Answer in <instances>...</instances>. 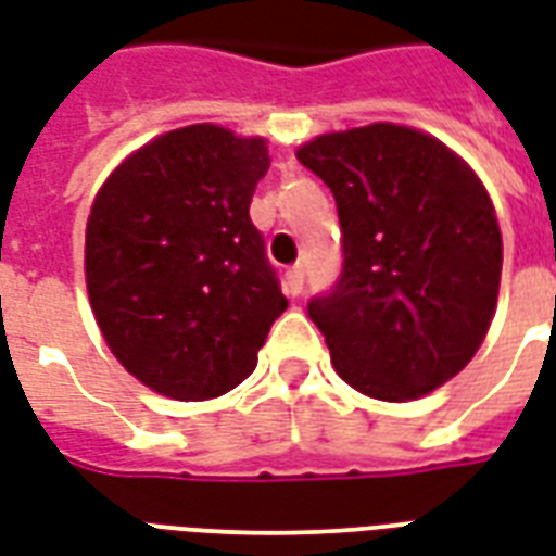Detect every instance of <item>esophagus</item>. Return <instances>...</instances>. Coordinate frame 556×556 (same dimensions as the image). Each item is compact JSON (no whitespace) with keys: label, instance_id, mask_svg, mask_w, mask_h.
<instances>
[{"label":"esophagus","instance_id":"34e87169","mask_svg":"<svg viewBox=\"0 0 556 556\" xmlns=\"http://www.w3.org/2000/svg\"><path fill=\"white\" fill-rule=\"evenodd\" d=\"M303 286H306V274H303V265H294L286 274V289H289V294H294L298 298L300 291H303Z\"/></svg>","mask_w":556,"mask_h":556}]
</instances>
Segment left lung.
I'll return each mask as SVG.
<instances>
[{
	"mask_svg": "<svg viewBox=\"0 0 556 556\" xmlns=\"http://www.w3.org/2000/svg\"><path fill=\"white\" fill-rule=\"evenodd\" d=\"M341 224V274L309 300L344 382L413 401L463 371L486 339L501 229L471 167L425 131L374 123L303 143Z\"/></svg>",
	"mask_w": 556,
	"mask_h": 556,
	"instance_id": "8db88e82",
	"label": "left lung"
}]
</instances>
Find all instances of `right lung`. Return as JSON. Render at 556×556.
<instances>
[{"instance_id":"add662e5","label":"right lung","mask_w":556,"mask_h":556,"mask_svg":"<svg viewBox=\"0 0 556 556\" xmlns=\"http://www.w3.org/2000/svg\"><path fill=\"white\" fill-rule=\"evenodd\" d=\"M262 138L197 123L141 147L109 176L85 232L97 324L152 392L208 401L244 382L286 312L250 200Z\"/></svg>"}]
</instances>
